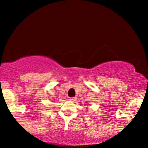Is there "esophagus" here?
Here are the masks:
<instances>
[{"label": "esophagus", "instance_id": "34e87169", "mask_svg": "<svg viewBox=\"0 0 148 148\" xmlns=\"http://www.w3.org/2000/svg\"><path fill=\"white\" fill-rule=\"evenodd\" d=\"M69 100L70 101H74L76 100V98L75 97H72V98H69Z\"/></svg>", "mask_w": 148, "mask_h": 148}]
</instances>
